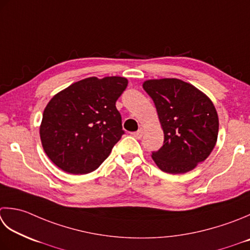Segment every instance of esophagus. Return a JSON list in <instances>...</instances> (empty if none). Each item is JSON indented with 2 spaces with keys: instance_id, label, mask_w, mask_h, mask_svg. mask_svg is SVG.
Returning a JSON list of instances; mask_svg holds the SVG:
<instances>
[{
  "instance_id": "obj_1",
  "label": "esophagus",
  "mask_w": 250,
  "mask_h": 250,
  "mask_svg": "<svg viewBox=\"0 0 250 250\" xmlns=\"http://www.w3.org/2000/svg\"><path fill=\"white\" fill-rule=\"evenodd\" d=\"M133 136H134L135 139H141L142 136H143V130L140 129V130H138L136 132H134V133H133Z\"/></svg>"
}]
</instances>
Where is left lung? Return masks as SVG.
Segmentation results:
<instances>
[{
  "mask_svg": "<svg viewBox=\"0 0 250 250\" xmlns=\"http://www.w3.org/2000/svg\"><path fill=\"white\" fill-rule=\"evenodd\" d=\"M143 89L154 101L164 145L151 158L167 173L193 170L217 143L219 118L213 103L190 83L175 78L146 80Z\"/></svg>",
  "mask_w": 250,
  "mask_h": 250,
  "instance_id": "8db88e82",
  "label": "left lung"
}]
</instances>
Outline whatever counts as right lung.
<instances>
[{
    "label": "right lung",
    "instance_id": "add662e5",
    "mask_svg": "<svg viewBox=\"0 0 250 250\" xmlns=\"http://www.w3.org/2000/svg\"><path fill=\"white\" fill-rule=\"evenodd\" d=\"M124 77H90L58 92L43 111V149L58 168L85 174L102 165L125 133L116 102L125 90Z\"/></svg>",
    "mask_w": 250,
    "mask_h": 250
}]
</instances>
